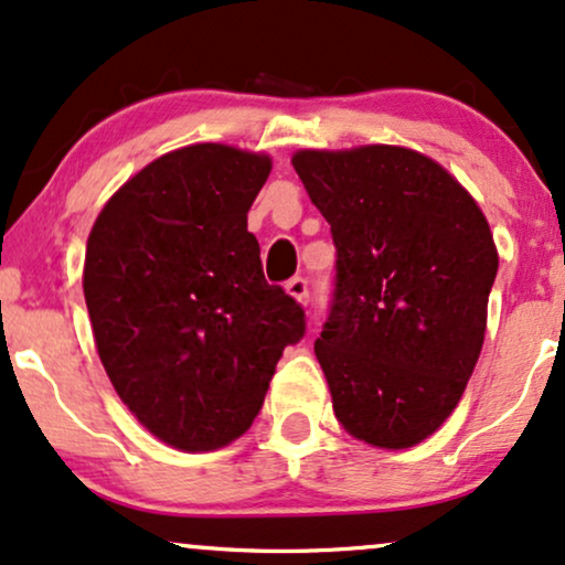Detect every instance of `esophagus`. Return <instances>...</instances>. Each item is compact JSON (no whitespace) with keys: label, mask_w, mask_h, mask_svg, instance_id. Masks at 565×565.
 <instances>
[{"label":"esophagus","mask_w":565,"mask_h":565,"mask_svg":"<svg viewBox=\"0 0 565 565\" xmlns=\"http://www.w3.org/2000/svg\"><path fill=\"white\" fill-rule=\"evenodd\" d=\"M285 290H288V296H294L298 303L309 301V282H306V277H294V280H288L285 282Z\"/></svg>","instance_id":"1"}]
</instances>
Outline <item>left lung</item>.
<instances>
[{
  "mask_svg": "<svg viewBox=\"0 0 565 565\" xmlns=\"http://www.w3.org/2000/svg\"><path fill=\"white\" fill-rule=\"evenodd\" d=\"M335 243L315 353L345 431L387 450L429 437L484 343L498 250L482 209L435 159L401 146L294 154Z\"/></svg>",
  "mask_w": 565,
  "mask_h": 565,
  "instance_id": "obj_1",
  "label": "left lung"
}]
</instances>
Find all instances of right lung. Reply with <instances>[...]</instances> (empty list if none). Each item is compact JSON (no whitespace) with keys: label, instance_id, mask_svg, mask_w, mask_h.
I'll return each mask as SVG.
<instances>
[{"label":"right lung","instance_id":"1","mask_svg":"<svg viewBox=\"0 0 565 565\" xmlns=\"http://www.w3.org/2000/svg\"><path fill=\"white\" fill-rule=\"evenodd\" d=\"M271 159L196 143L146 164L90 227L96 351L125 406L172 448L233 443L259 414L306 315L264 280L248 209Z\"/></svg>","mask_w":565,"mask_h":565}]
</instances>
